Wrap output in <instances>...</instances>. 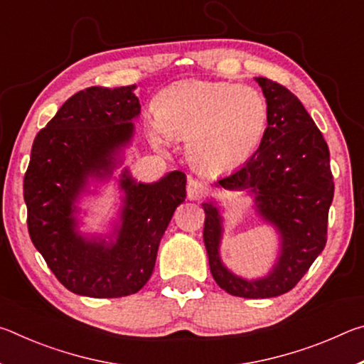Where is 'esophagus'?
Instances as JSON below:
<instances>
[{
    "mask_svg": "<svg viewBox=\"0 0 364 364\" xmlns=\"http://www.w3.org/2000/svg\"><path fill=\"white\" fill-rule=\"evenodd\" d=\"M186 189H188V197L193 200H199L207 194L205 183L197 180V178H189Z\"/></svg>",
    "mask_w": 364,
    "mask_h": 364,
    "instance_id": "esophagus-1",
    "label": "esophagus"
}]
</instances>
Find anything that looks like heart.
I'll use <instances>...</instances> for the list:
<instances>
[{"label":"heart","instance_id":"heart-1","mask_svg":"<svg viewBox=\"0 0 364 364\" xmlns=\"http://www.w3.org/2000/svg\"><path fill=\"white\" fill-rule=\"evenodd\" d=\"M156 115L147 122L157 144L188 139L199 167L228 171L254 157L267 134L269 109L260 91L231 82L186 80L156 97Z\"/></svg>","mask_w":364,"mask_h":364}]
</instances>
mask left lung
I'll return each instance as SVG.
<instances>
[{
    "label": "left lung",
    "instance_id": "obj_1",
    "mask_svg": "<svg viewBox=\"0 0 364 364\" xmlns=\"http://www.w3.org/2000/svg\"><path fill=\"white\" fill-rule=\"evenodd\" d=\"M255 80L269 109L267 134L254 157L215 186L255 194L258 213L281 232L279 263L258 281L230 273L218 257L221 217L212 202L204 204V242L212 276L223 291L244 299H269L297 286L323 252L334 180L328 143L299 97L273 80Z\"/></svg>",
    "mask_w": 364,
    "mask_h": 364
}]
</instances>
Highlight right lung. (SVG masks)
Returning <instances> with one entry per match:
<instances>
[{
    "label": "right lung",
    "mask_w": 364,
    "mask_h": 364,
    "mask_svg": "<svg viewBox=\"0 0 364 364\" xmlns=\"http://www.w3.org/2000/svg\"><path fill=\"white\" fill-rule=\"evenodd\" d=\"M134 85L91 86L69 97L35 136L23 176L27 228L36 250L70 292L95 299L136 294L149 281L160 239L186 197V176L171 171L154 184L127 173V199L115 242H88L75 232L73 200L95 173L115 167L114 154L130 141L139 114Z\"/></svg>",
    "instance_id": "right-lung-1"
}]
</instances>
